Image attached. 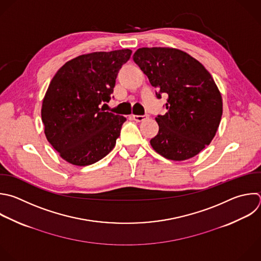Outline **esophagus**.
Segmentation results:
<instances>
[{"instance_id":"34e87169","label":"esophagus","mask_w":261,"mask_h":261,"mask_svg":"<svg viewBox=\"0 0 261 261\" xmlns=\"http://www.w3.org/2000/svg\"><path fill=\"white\" fill-rule=\"evenodd\" d=\"M147 117H148L147 115H145V116H137V115H132V118H133V120H134V121H136V122H142V121H143V120H145Z\"/></svg>"}]
</instances>
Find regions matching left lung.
<instances>
[{
  "label": "left lung",
  "instance_id": "8db88e82",
  "mask_svg": "<svg viewBox=\"0 0 261 261\" xmlns=\"http://www.w3.org/2000/svg\"><path fill=\"white\" fill-rule=\"evenodd\" d=\"M133 60L156 88V97L168 95L158 134L150 145L172 161L197 155L214 138L222 116V98L205 66L175 48H139Z\"/></svg>",
  "mask_w": 261,
  "mask_h": 261
}]
</instances>
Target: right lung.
<instances>
[{"instance_id": "right-lung-1", "label": "right lung", "mask_w": 261, "mask_h": 261, "mask_svg": "<svg viewBox=\"0 0 261 261\" xmlns=\"http://www.w3.org/2000/svg\"><path fill=\"white\" fill-rule=\"evenodd\" d=\"M131 53L122 49L80 55L64 63L50 82L42 121L47 140L66 162L88 166L115 147L126 118L100 106L111 100L118 72Z\"/></svg>"}]
</instances>
